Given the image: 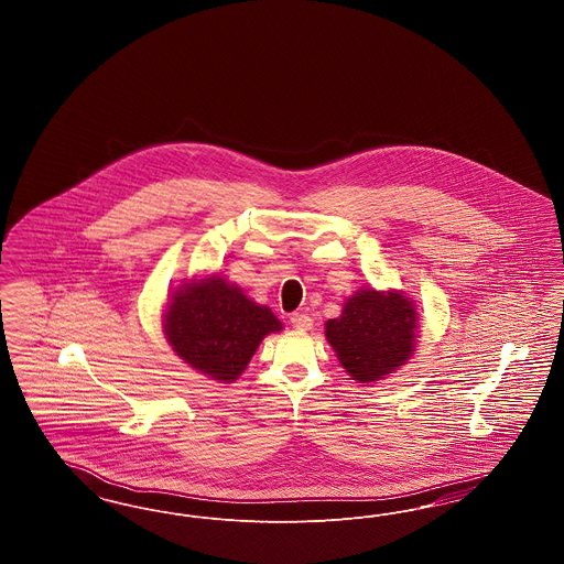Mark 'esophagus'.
<instances>
[{
  "instance_id": "34e87169",
  "label": "esophagus",
  "mask_w": 564,
  "mask_h": 564,
  "mask_svg": "<svg viewBox=\"0 0 564 564\" xmlns=\"http://www.w3.org/2000/svg\"><path fill=\"white\" fill-rule=\"evenodd\" d=\"M290 322H292L295 329H300V332H306V329L313 327V319H311L308 315H302V313H294V315L290 317Z\"/></svg>"
}]
</instances>
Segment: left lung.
Instances as JSON below:
<instances>
[{
	"label": "left lung",
	"mask_w": 564,
	"mask_h": 564,
	"mask_svg": "<svg viewBox=\"0 0 564 564\" xmlns=\"http://www.w3.org/2000/svg\"><path fill=\"white\" fill-rule=\"evenodd\" d=\"M416 319L414 302L400 292L359 290L338 319L325 323V338L352 380L376 382L412 357Z\"/></svg>",
	"instance_id": "left-lung-1"
}]
</instances>
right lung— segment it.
I'll return each mask as SVG.
<instances>
[{
    "instance_id": "obj_1",
    "label": "right lung",
    "mask_w": 564,
    "mask_h": 564,
    "mask_svg": "<svg viewBox=\"0 0 564 564\" xmlns=\"http://www.w3.org/2000/svg\"><path fill=\"white\" fill-rule=\"evenodd\" d=\"M281 329L269 306L217 274L184 283L164 313L169 345L194 370L219 382L237 380L264 336Z\"/></svg>"
}]
</instances>
